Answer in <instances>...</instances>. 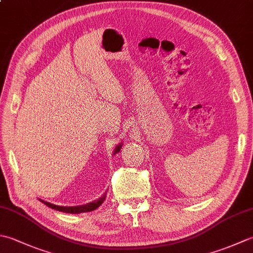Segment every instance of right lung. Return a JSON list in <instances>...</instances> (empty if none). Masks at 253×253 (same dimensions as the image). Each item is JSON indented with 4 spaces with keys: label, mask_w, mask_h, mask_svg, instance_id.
<instances>
[{
    "label": "right lung",
    "mask_w": 253,
    "mask_h": 253,
    "mask_svg": "<svg viewBox=\"0 0 253 253\" xmlns=\"http://www.w3.org/2000/svg\"><path fill=\"white\" fill-rule=\"evenodd\" d=\"M122 147H123L122 143L117 144V146L114 149V152H113V154H116V153L120 152ZM105 199H106V192L101 198H99L96 201H93V202L88 203V204H84V206H79V207H60V206H55V204H53V203L46 202L44 200H41V199H39V200L42 203H44L46 207H49L53 210H56V211H61V212H64V213H71V214H78V213H84V212H91V211H93V210L98 209L101 206V204L104 202Z\"/></svg>",
    "instance_id": "obj_1"
}]
</instances>
